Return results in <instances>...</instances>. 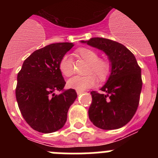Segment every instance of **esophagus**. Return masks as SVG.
I'll return each instance as SVG.
<instances>
[{"label":"esophagus","instance_id":"34e87169","mask_svg":"<svg viewBox=\"0 0 158 158\" xmlns=\"http://www.w3.org/2000/svg\"><path fill=\"white\" fill-rule=\"evenodd\" d=\"M77 95H81V93H83V91H77Z\"/></svg>","mask_w":158,"mask_h":158}]
</instances>
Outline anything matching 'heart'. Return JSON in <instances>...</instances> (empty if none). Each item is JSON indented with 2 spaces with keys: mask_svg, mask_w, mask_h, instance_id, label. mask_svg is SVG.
I'll list each match as a JSON object with an SVG mask.
<instances>
[{
  "mask_svg": "<svg viewBox=\"0 0 158 158\" xmlns=\"http://www.w3.org/2000/svg\"><path fill=\"white\" fill-rule=\"evenodd\" d=\"M75 56L78 58L89 62L86 76H75L67 81V85L69 89L77 91H84L92 88L99 80L104 81L107 80L111 73V65L107 60L99 58L98 53L94 50L88 47H81L75 51ZM59 69L65 77H69L73 73V62L69 55L65 54L60 59Z\"/></svg>",
  "mask_w": 158,
  "mask_h": 158,
  "instance_id": "heart-1",
  "label": "heart"
}]
</instances>
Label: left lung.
Instances as JSON below:
<instances>
[{"instance_id":"left-lung-1","label":"left lung","mask_w":158,"mask_h":158,"mask_svg":"<svg viewBox=\"0 0 158 158\" xmlns=\"http://www.w3.org/2000/svg\"><path fill=\"white\" fill-rule=\"evenodd\" d=\"M103 51L111 62V73L100 89L104 93L91 92L89 117L103 130L118 129L133 118L139 104L142 81L141 68L125 46L104 38L81 41Z\"/></svg>"}]
</instances>
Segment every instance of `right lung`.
I'll return each mask as SVG.
<instances>
[{
  "mask_svg": "<svg viewBox=\"0 0 158 158\" xmlns=\"http://www.w3.org/2000/svg\"><path fill=\"white\" fill-rule=\"evenodd\" d=\"M73 47V43H58L37 50L25 59L18 73V106L25 121L35 131L52 133L66 122L68 110L77 95L74 89H63L65 81L58 64ZM55 91L63 93L55 95Z\"/></svg>",
  "mask_w": 158,
  "mask_h": 158,
  "instance_id": "obj_1",
  "label": "right lung"
}]
</instances>
